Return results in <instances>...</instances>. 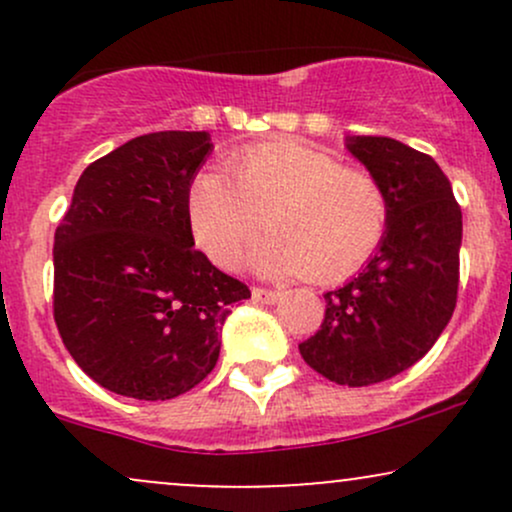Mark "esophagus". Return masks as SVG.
Here are the masks:
<instances>
[{
    "instance_id": "obj_1",
    "label": "esophagus",
    "mask_w": 512,
    "mask_h": 512,
    "mask_svg": "<svg viewBox=\"0 0 512 512\" xmlns=\"http://www.w3.org/2000/svg\"><path fill=\"white\" fill-rule=\"evenodd\" d=\"M252 298H255L257 303H264V305H272L281 298V291H272V289H262V286H252Z\"/></svg>"
}]
</instances>
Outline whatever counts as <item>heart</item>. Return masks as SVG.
Returning a JSON list of instances; mask_svg holds the SVG:
<instances>
[{
    "label": "heart",
    "mask_w": 512,
    "mask_h": 512,
    "mask_svg": "<svg viewBox=\"0 0 512 512\" xmlns=\"http://www.w3.org/2000/svg\"><path fill=\"white\" fill-rule=\"evenodd\" d=\"M228 173L204 170L187 197L199 248L219 267H236L264 221L274 233L257 245L252 264L269 276L337 279L385 236L383 185L330 151L303 142L250 146L228 161Z\"/></svg>",
    "instance_id": "b5f03b06"
}]
</instances>
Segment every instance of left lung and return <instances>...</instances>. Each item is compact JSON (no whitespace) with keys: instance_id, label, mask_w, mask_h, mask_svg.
<instances>
[{"instance_id":"1","label":"left lung","mask_w":512,"mask_h":512,"mask_svg":"<svg viewBox=\"0 0 512 512\" xmlns=\"http://www.w3.org/2000/svg\"><path fill=\"white\" fill-rule=\"evenodd\" d=\"M346 149L383 185L390 219L366 267L325 293V320L298 349L332 383L363 387L414 366L450 322L462 211L431 156L390 137H346Z\"/></svg>"}]
</instances>
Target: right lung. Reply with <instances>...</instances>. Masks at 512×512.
Instances as JSON below:
<instances>
[{
	"label": "right lung",
	"mask_w": 512,
	"mask_h": 512,
	"mask_svg": "<svg viewBox=\"0 0 512 512\" xmlns=\"http://www.w3.org/2000/svg\"><path fill=\"white\" fill-rule=\"evenodd\" d=\"M209 132H154L81 173L55 231V322L88 378L115 395L173 399L202 383L231 305L250 298L192 248L190 185Z\"/></svg>",
	"instance_id": "add662e5"
}]
</instances>
